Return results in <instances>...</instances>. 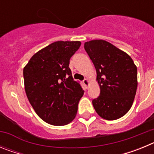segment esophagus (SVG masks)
Instances as JSON below:
<instances>
[{"label": "esophagus", "instance_id": "obj_1", "mask_svg": "<svg viewBox=\"0 0 154 154\" xmlns=\"http://www.w3.org/2000/svg\"><path fill=\"white\" fill-rule=\"evenodd\" d=\"M83 83H84V85H86V86H88V85H89V79H85L83 80Z\"/></svg>", "mask_w": 154, "mask_h": 154}]
</instances>
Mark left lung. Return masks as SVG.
I'll use <instances>...</instances> for the list:
<instances>
[{
    "label": "left lung",
    "mask_w": 154,
    "mask_h": 154,
    "mask_svg": "<svg viewBox=\"0 0 154 154\" xmlns=\"http://www.w3.org/2000/svg\"><path fill=\"white\" fill-rule=\"evenodd\" d=\"M96 68L100 95L92 100L99 116L107 120L121 118L130 110L137 89V68L129 55L104 40L84 44Z\"/></svg>",
    "instance_id": "1"
}]
</instances>
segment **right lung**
I'll return each mask as SVG.
<instances>
[{"label": "right lung", "mask_w": 154, "mask_h": 154, "mask_svg": "<svg viewBox=\"0 0 154 154\" xmlns=\"http://www.w3.org/2000/svg\"><path fill=\"white\" fill-rule=\"evenodd\" d=\"M81 42H53L35 53L24 68L27 97L39 117L54 126L69 124L75 117L84 90L74 81L69 60Z\"/></svg>", "instance_id": "right-lung-1"}]
</instances>
